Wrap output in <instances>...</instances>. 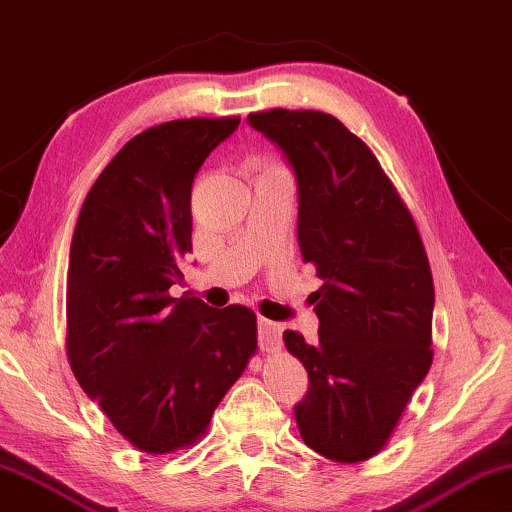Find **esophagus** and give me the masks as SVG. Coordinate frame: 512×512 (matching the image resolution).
<instances>
[{"mask_svg": "<svg viewBox=\"0 0 512 512\" xmlns=\"http://www.w3.org/2000/svg\"><path fill=\"white\" fill-rule=\"evenodd\" d=\"M257 345L262 352H273L280 347V324L257 317Z\"/></svg>", "mask_w": 512, "mask_h": 512, "instance_id": "obj_1", "label": "esophagus"}]
</instances>
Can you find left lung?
Segmentation results:
<instances>
[{
	"mask_svg": "<svg viewBox=\"0 0 512 512\" xmlns=\"http://www.w3.org/2000/svg\"><path fill=\"white\" fill-rule=\"evenodd\" d=\"M296 183L299 246L322 287L319 340H282L308 370L294 407L312 451L335 462L377 455L432 365L434 285L421 236L372 151L317 110L248 114Z\"/></svg>",
	"mask_w": 512,
	"mask_h": 512,
	"instance_id": "1",
	"label": "left lung"
}]
</instances>
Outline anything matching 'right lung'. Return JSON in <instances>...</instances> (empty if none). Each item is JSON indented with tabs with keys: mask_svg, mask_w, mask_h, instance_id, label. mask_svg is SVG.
Returning <instances> with one entry per match:
<instances>
[{
	"mask_svg": "<svg viewBox=\"0 0 512 512\" xmlns=\"http://www.w3.org/2000/svg\"><path fill=\"white\" fill-rule=\"evenodd\" d=\"M236 117L165 121L110 160L82 204L66 285L75 379L144 453L190 446L257 349L253 310L167 294L193 250L190 188Z\"/></svg>",
	"mask_w": 512,
	"mask_h": 512,
	"instance_id": "right-lung-1",
	"label": "right lung"
}]
</instances>
